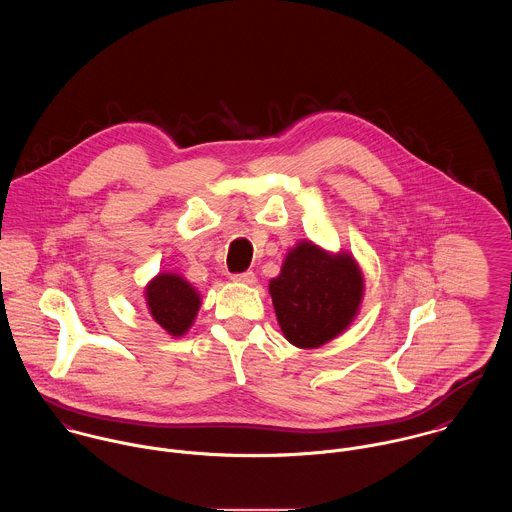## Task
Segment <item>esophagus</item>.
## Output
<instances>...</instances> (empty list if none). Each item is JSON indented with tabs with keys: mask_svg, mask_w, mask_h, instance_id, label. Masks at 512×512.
<instances>
[{
	"mask_svg": "<svg viewBox=\"0 0 512 512\" xmlns=\"http://www.w3.org/2000/svg\"><path fill=\"white\" fill-rule=\"evenodd\" d=\"M232 282H238V284H246V286H254V284H256V276H254V272L234 274V276H232Z\"/></svg>",
	"mask_w": 512,
	"mask_h": 512,
	"instance_id": "esophagus-1",
	"label": "esophagus"
}]
</instances>
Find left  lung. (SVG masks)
<instances>
[{
	"label": "left lung",
	"instance_id": "left-lung-1",
	"mask_svg": "<svg viewBox=\"0 0 512 512\" xmlns=\"http://www.w3.org/2000/svg\"><path fill=\"white\" fill-rule=\"evenodd\" d=\"M268 290L284 337L299 349H319L357 319L365 276L351 252L299 240Z\"/></svg>",
	"mask_w": 512,
	"mask_h": 512
}]
</instances>
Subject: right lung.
<instances>
[{
  "label": "right lung",
  "mask_w": 512,
  "mask_h": 512,
  "mask_svg": "<svg viewBox=\"0 0 512 512\" xmlns=\"http://www.w3.org/2000/svg\"><path fill=\"white\" fill-rule=\"evenodd\" d=\"M146 307L151 319L171 337H183L197 319L201 293L181 274L159 272L144 288Z\"/></svg>",
  "instance_id": "1"
}]
</instances>
